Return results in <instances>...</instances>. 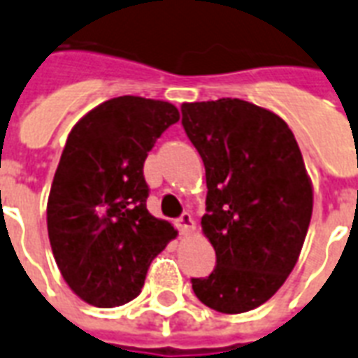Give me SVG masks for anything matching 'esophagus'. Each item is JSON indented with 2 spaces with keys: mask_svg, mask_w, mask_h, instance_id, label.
Listing matches in <instances>:
<instances>
[{
  "mask_svg": "<svg viewBox=\"0 0 358 358\" xmlns=\"http://www.w3.org/2000/svg\"><path fill=\"white\" fill-rule=\"evenodd\" d=\"M179 228H181L182 234H192L196 224H194V218L188 215V213H182L181 218H179Z\"/></svg>",
  "mask_w": 358,
  "mask_h": 358,
  "instance_id": "34e87169",
  "label": "esophagus"
}]
</instances>
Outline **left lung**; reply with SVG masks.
Instances as JSON below:
<instances>
[{
	"label": "left lung",
	"instance_id": "left-lung-1",
	"mask_svg": "<svg viewBox=\"0 0 358 358\" xmlns=\"http://www.w3.org/2000/svg\"><path fill=\"white\" fill-rule=\"evenodd\" d=\"M181 112L203 160L201 229L217 252L192 289L217 312H250L282 287L306 239L314 190L303 155L284 119L252 102H185Z\"/></svg>",
	"mask_w": 358,
	"mask_h": 358
}]
</instances>
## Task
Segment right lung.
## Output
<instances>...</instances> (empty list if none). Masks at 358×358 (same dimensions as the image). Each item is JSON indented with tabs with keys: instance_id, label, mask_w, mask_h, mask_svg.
<instances>
[{
	"instance_id": "right-lung-1",
	"label": "right lung",
	"mask_w": 358,
	"mask_h": 358,
	"mask_svg": "<svg viewBox=\"0 0 358 358\" xmlns=\"http://www.w3.org/2000/svg\"><path fill=\"white\" fill-rule=\"evenodd\" d=\"M177 121L170 102L124 95L85 113L66 138L46 222L61 276L87 304L113 308L138 297L151 262L177 237L148 210L143 179L148 153Z\"/></svg>"
}]
</instances>
